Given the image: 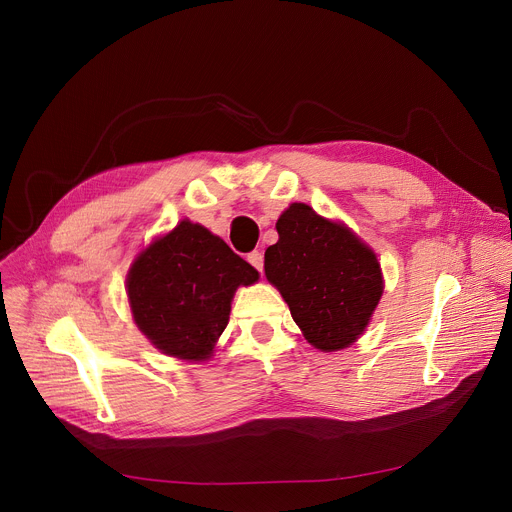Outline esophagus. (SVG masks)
<instances>
[{"label":"esophagus","instance_id":"1","mask_svg":"<svg viewBox=\"0 0 512 512\" xmlns=\"http://www.w3.org/2000/svg\"><path fill=\"white\" fill-rule=\"evenodd\" d=\"M247 261L257 269V271H263V253L261 251H251L247 255Z\"/></svg>","mask_w":512,"mask_h":512}]
</instances>
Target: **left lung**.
Here are the masks:
<instances>
[{"label": "left lung", "instance_id": "8db88e82", "mask_svg": "<svg viewBox=\"0 0 512 512\" xmlns=\"http://www.w3.org/2000/svg\"><path fill=\"white\" fill-rule=\"evenodd\" d=\"M275 229L279 241L265 251V275L291 318L322 352L350 346L383 296L377 255L348 227L302 202L291 204Z\"/></svg>", "mask_w": 512, "mask_h": 512}]
</instances>
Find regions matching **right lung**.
I'll return each instance as SVG.
<instances>
[{"label": "right lung", "mask_w": 512, "mask_h": 512, "mask_svg": "<svg viewBox=\"0 0 512 512\" xmlns=\"http://www.w3.org/2000/svg\"><path fill=\"white\" fill-rule=\"evenodd\" d=\"M257 279V269L221 237L182 221L137 255L127 298L137 328L156 348L196 362L212 356L237 287Z\"/></svg>", "instance_id": "1"}]
</instances>
